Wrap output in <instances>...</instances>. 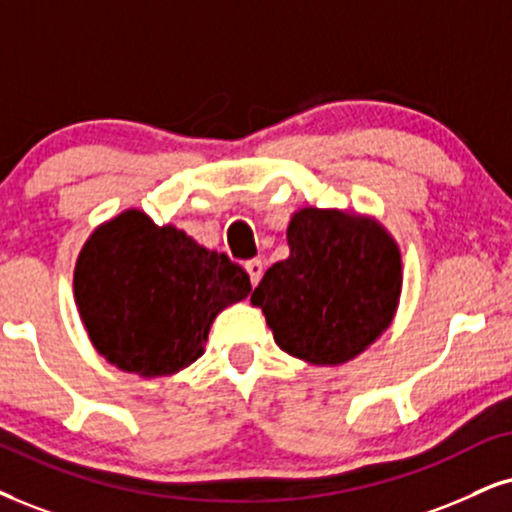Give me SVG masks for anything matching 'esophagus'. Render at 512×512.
I'll use <instances>...</instances> for the list:
<instances>
[{
  "instance_id": "1",
  "label": "esophagus",
  "mask_w": 512,
  "mask_h": 512,
  "mask_svg": "<svg viewBox=\"0 0 512 512\" xmlns=\"http://www.w3.org/2000/svg\"><path fill=\"white\" fill-rule=\"evenodd\" d=\"M244 270L246 273H249V280H251V285H258V280H261V275H263V263L258 261V258H254V261H246L244 263Z\"/></svg>"
}]
</instances>
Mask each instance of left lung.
<instances>
[{
	"mask_svg": "<svg viewBox=\"0 0 512 512\" xmlns=\"http://www.w3.org/2000/svg\"><path fill=\"white\" fill-rule=\"evenodd\" d=\"M287 244L289 258L266 270L251 304L289 356L311 365L351 361L399 308V244L375 218L315 206L294 213Z\"/></svg>",
	"mask_w": 512,
	"mask_h": 512,
	"instance_id": "obj_1",
	"label": "left lung"
}]
</instances>
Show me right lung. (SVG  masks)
<instances>
[{"label":"right lung","mask_w":512,"mask_h":512,"mask_svg":"<svg viewBox=\"0 0 512 512\" xmlns=\"http://www.w3.org/2000/svg\"><path fill=\"white\" fill-rule=\"evenodd\" d=\"M249 292L237 263L137 208L92 232L73 273L94 349L140 377L175 375L197 361L216 315Z\"/></svg>","instance_id":"add662e5"}]
</instances>
